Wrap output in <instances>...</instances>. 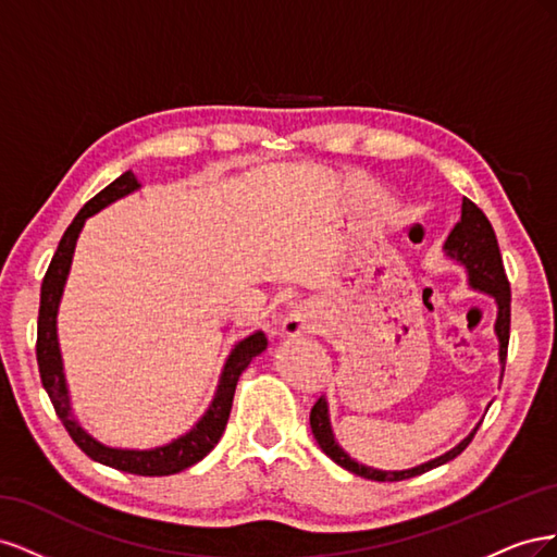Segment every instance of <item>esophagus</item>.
<instances>
[{"label": "esophagus", "instance_id": "1", "mask_svg": "<svg viewBox=\"0 0 557 557\" xmlns=\"http://www.w3.org/2000/svg\"><path fill=\"white\" fill-rule=\"evenodd\" d=\"M307 330H309V315L305 311H293L283 320V332L288 336H297Z\"/></svg>", "mask_w": 557, "mask_h": 557}]
</instances>
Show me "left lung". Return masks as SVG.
Returning <instances> with one entry per match:
<instances>
[{
    "label": "left lung",
    "instance_id": "1",
    "mask_svg": "<svg viewBox=\"0 0 557 557\" xmlns=\"http://www.w3.org/2000/svg\"><path fill=\"white\" fill-rule=\"evenodd\" d=\"M444 248L450 258L460 260L467 267L469 281L474 288L491 293L497 299L499 313H497L495 330L499 336V360L504 367L507 364L509 330H511V285H509L507 272H504V262H502V252H499L495 230H493L491 221L485 218V213L469 197L462 199V218L448 234ZM309 423H311V432L315 436L318 446L323 448L325 455H330V458L339 467L352 471V474H358L362 479H369V481H404V479H411L418 474H425V471L440 467L453 458H458V455L471 444V440H474V434L479 430L476 428L462 444H458L453 450H448L446 455H442V458H436L432 462H425V465L407 469V471H381V469L358 465L356 460H350L339 446H336L334 436H332V428H330V418H327V401L323 397L315 399L311 416H309Z\"/></svg>",
    "mask_w": 557,
    "mask_h": 557
}]
</instances>
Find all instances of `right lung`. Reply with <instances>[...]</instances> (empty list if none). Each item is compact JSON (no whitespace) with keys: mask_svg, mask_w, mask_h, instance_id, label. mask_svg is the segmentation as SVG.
I'll return each mask as SVG.
<instances>
[{"mask_svg":"<svg viewBox=\"0 0 557 557\" xmlns=\"http://www.w3.org/2000/svg\"><path fill=\"white\" fill-rule=\"evenodd\" d=\"M137 188L139 183L132 172L117 176L111 185H107L102 193H97L88 205L76 213L72 225L62 234L55 256L50 260L48 272L41 283V301H39V320H37V362H39L41 383L46 387L50 401H53L58 418L62 420L64 430L70 432L74 444L86 453L88 458H92L95 462H102L107 467L127 471V474L170 476L199 462L218 442H221L230 411H232V399H234V391H237L239 376L244 374V369L250 364V360L260 356V352L267 348V336L262 332H256L250 334L248 339L234 346L232 356L225 362L221 385H218V393L209 411L188 434L172 442L170 446L153 448V450H117V448H107L102 444H97L92 436H88L81 430V425L76 423L70 411V397H66V385L62 374V360H60L58 334H55L58 305H60L66 274H70L78 232L83 223H86V218L97 213L99 209H104L117 197H123Z\"/></svg>","mask_w":557,"mask_h":557,"instance_id":"1","label":"right lung"}]
</instances>
